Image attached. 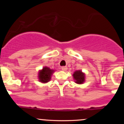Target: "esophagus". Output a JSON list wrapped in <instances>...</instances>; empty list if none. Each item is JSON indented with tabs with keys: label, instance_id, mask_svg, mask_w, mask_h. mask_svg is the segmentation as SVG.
I'll return each mask as SVG.
<instances>
[{
	"label": "esophagus",
	"instance_id": "1",
	"mask_svg": "<svg viewBox=\"0 0 124 124\" xmlns=\"http://www.w3.org/2000/svg\"><path fill=\"white\" fill-rule=\"evenodd\" d=\"M61 69H62V70L63 71H65L67 70V67L66 66H62V68H61Z\"/></svg>",
	"mask_w": 124,
	"mask_h": 124
}]
</instances>
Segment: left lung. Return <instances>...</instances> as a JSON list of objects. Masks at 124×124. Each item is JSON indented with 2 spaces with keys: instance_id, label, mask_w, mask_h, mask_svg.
I'll use <instances>...</instances> for the list:
<instances>
[{
  "instance_id": "left-lung-1",
  "label": "left lung",
  "mask_w": 124,
  "mask_h": 124,
  "mask_svg": "<svg viewBox=\"0 0 124 124\" xmlns=\"http://www.w3.org/2000/svg\"><path fill=\"white\" fill-rule=\"evenodd\" d=\"M73 76L74 79L76 80V83L79 84H82L85 81V75L83 73H82V71L80 70H78L76 72H74Z\"/></svg>"
}]
</instances>
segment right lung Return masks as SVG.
Listing matches in <instances>:
<instances>
[{
  "instance_id": "add662e5",
  "label": "right lung",
  "mask_w": 124,
  "mask_h": 124,
  "mask_svg": "<svg viewBox=\"0 0 124 124\" xmlns=\"http://www.w3.org/2000/svg\"><path fill=\"white\" fill-rule=\"evenodd\" d=\"M54 71V70H51L49 68L44 67L42 70H41L39 73V81H41L42 83H46L49 82Z\"/></svg>"
}]
</instances>
